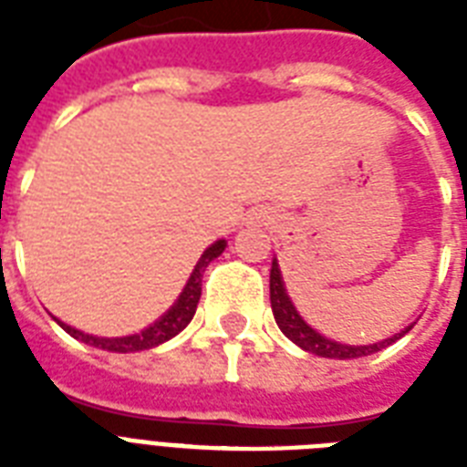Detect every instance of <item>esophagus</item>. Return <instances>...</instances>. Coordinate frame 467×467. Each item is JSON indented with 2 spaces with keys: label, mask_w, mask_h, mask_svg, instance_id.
Returning a JSON list of instances; mask_svg holds the SVG:
<instances>
[{
  "label": "esophagus",
  "mask_w": 467,
  "mask_h": 467,
  "mask_svg": "<svg viewBox=\"0 0 467 467\" xmlns=\"http://www.w3.org/2000/svg\"><path fill=\"white\" fill-rule=\"evenodd\" d=\"M269 211H254L249 215V223H252V225H264V223H269Z\"/></svg>",
  "instance_id": "esophagus-1"
}]
</instances>
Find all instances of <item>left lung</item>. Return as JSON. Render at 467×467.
Segmentation results:
<instances>
[{"label":"left lung","mask_w":467,"mask_h":467,"mask_svg":"<svg viewBox=\"0 0 467 467\" xmlns=\"http://www.w3.org/2000/svg\"><path fill=\"white\" fill-rule=\"evenodd\" d=\"M271 310H274V317H276V325L281 327V332L288 337L291 341H296L300 348H306L310 354L322 356V358H339V361H347V358H358V356L376 354L380 348L390 347L392 341H398L400 337H405L412 325L402 329L400 334L390 337V339L378 341V344H368V347H348V344H339V341H332L317 334L312 327L306 325V319L300 317L298 310L293 307L291 298L285 296L284 278H281V271H278V264H271Z\"/></svg>","instance_id":"1"}]
</instances>
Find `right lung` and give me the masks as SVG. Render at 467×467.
<instances>
[{
  "mask_svg": "<svg viewBox=\"0 0 467 467\" xmlns=\"http://www.w3.org/2000/svg\"><path fill=\"white\" fill-rule=\"evenodd\" d=\"M223 249H225V240H218L215 244L205 249L203 256L198 259L196 269L191 274L189 284L183 288V293L179 296L171 310L164 315L161 319H157L155 325L148 327V329H142L140 334H130V337H119V339H106V337H91V334H84L75 327L62 325V329L67 334H72L75 339H82L84 344H91V347L97 348H106V351H116V354H128V351H145V348H152L161 341L171 339L176 334L182 332L183 327L189 325L191 319H193V312L198 307V300H201V284H203V271L205 266L215 259V256L223 254Z\"/></svg>",
  "mask_w": 467,
  "mask_h": 467,
  "instance_id": "obj_1",
  "label": "right lung"
}]
</instances>
